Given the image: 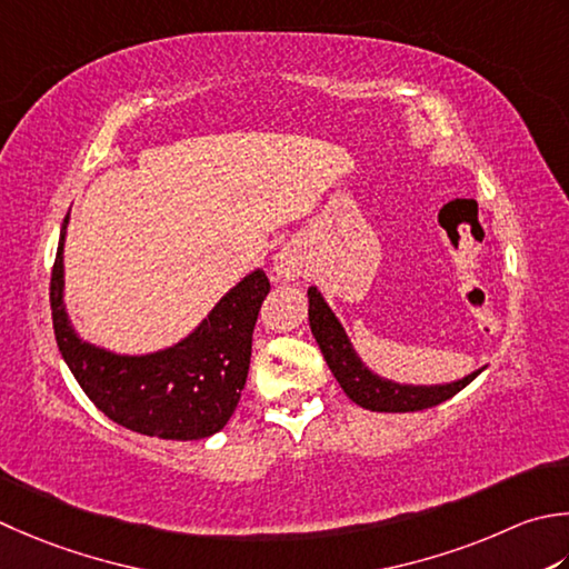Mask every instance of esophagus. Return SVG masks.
<instances>
[{
    "mask_svg": "<svg viewBox=\"0 0 569 569\" xmlns=\"http://www.w3.org/2000/svg\"><path fill=\"white\" fill-rule=\"evenodd\" d=\"M306 271V259L293 243H286V247L276 253L273 259V278L276 281H296V278L303 276Z\"/></svg>",
    "mask_w": 569,
    "mask_h": 569,
    "instance_id": "obj_1",
    "label": "esophagus"
}]
</instances>
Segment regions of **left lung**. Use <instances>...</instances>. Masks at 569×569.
<instances>
[{
	"mask_svg": "<svg viewBox=\"0 0 569 569\" xmlns=\"http://www.w3.org/2000/svg\"><path fill=\"white\" fill-rule=\"evenodd\" d=\"M308 320L310 332L318 342V348L326 358L330 372L336 375L342 392L355 405L370 411H421L447 402L456 392H461L466 385H471L481 370L466 375L463 380L447 385H399L385 377L375 375L367 367L358 352H355L348 332L340 326V320L332 313L326 298L316 286L308 288Z\"/></svg>",
	"mask_w": 569,
	"mask_h": 569,
	"instance_id": "left-lung-1",
	"label": "left lung"
}]
</instances>
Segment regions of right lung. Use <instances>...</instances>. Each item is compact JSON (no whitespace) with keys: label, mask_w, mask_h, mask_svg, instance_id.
<instances>
[{"label":"right lung","mask_w":569,"mask_h":569,"mask_svg":"<svg viewBox=\"0 0 569 569\" xmlns=\"http://www.w3.org/2000/svg\"><path fill=\"white\" fill-rule=\"evenodd\" d=\"M63 219L51 271L56 345L76 382L108 419L144 437L197 441L227 427L247 385L251 336L271 283L261 269L221 296L187 338L148 355H120L78 338L63 303Z\"/></svg>","instance_id":"1"}]
</instances>
